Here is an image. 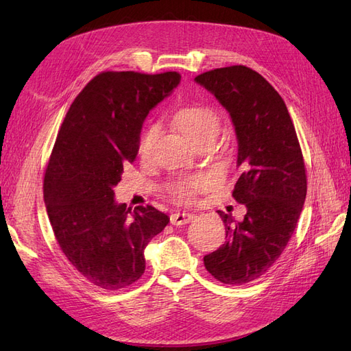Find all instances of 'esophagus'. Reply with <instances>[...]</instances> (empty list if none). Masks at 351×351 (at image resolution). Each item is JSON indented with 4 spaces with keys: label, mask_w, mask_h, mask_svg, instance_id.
<instances>
[{
    "label": "esophagus",
    "mask_w": 351,
    "mask_h": 351,
    "mask_svg": "<svg viewBox=\"0 0 351 351\" xmlns=\"http://www.w3.org/2000/svg\"><path fill=\"white\" fill-rule=\"evenodd\" d=\"M196 215L190 214V212H176L171 217H169V221H171L173 226H184L187 222L192 221Z\"/></svg>",
    "instance_id": "1"
}]
</instances>
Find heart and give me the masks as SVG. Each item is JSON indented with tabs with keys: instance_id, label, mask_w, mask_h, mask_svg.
Here are the masks:
<instances>
[{
	"instance_id": "b5f03b06",
	"label": "heart",
	"mask_w": 351,
	"mask_h": 351,
	"mask_svg": "<svg viewBox=\"0 0 351 351\" xmlns=\"http://www.w3.org/2000/svg\"><path fill=\"white\" fill-rule=\"evenodd\" d=\"M173 121L178 127V130L182 132L190 141H196L202 136L206 134H217L219 120L218 115L214 110H210L205 105L192 104V105H183L176 110L173 115ZM158 127L149 125L142 133L139 143H137V152L142 156L149 155L152 151V146L158 137ZM202 186L200 178H190L186 182L180 183L176 187V196L180 199H190Z\"/></svg>"
}]
</instances>
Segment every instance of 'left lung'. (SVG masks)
<instances>
[{
  "label": "left lung",
  "mask_w": 351,
  "mask_h": 351,
  "mask_svg": "<svg viewBox=\"0 0 351 351\" xmlns=\"http://www.w3.org/2000/svg\"><path fill=\"white\" fill-rule=\"evenodd\" d=\"M195 82L230 114L241 173L232 196L247 209L243 221L218 210L227 240L204 263L218 281L241 285L267 272L293 234L307 189L303 155L282 98L259 73L231 66Z\"/></svg>",
  "instance_id": "left-lung-1"
}]
</instances>
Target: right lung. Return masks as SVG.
Returning a JSON list of instances; mask_svg holds the SVG:
<instances>
[{"label":"right lung","instance_id":"right-lung-1","mask_svg":"<svg viewBox=\"0 0 351 351\" xmlns=\"http://www.w3.org/2000/svg\"><path fill=\"white\" fill-rule=\"evenodd\" d=\"M176 71H105L70 105L44 180L51 227L62 253L84 278L119 290L145 272V249L169 222L154 206L133 212L114 187L134 162L147 114L173 93Z\"/></svg>","mask_w":351,"mask_h":351}]
</instances>
